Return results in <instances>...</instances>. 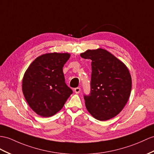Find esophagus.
<instances>
[{
    "instance_id": "1",
    "label": "esophagus",
    "mask_w": 154,
    "mask_h": 154,
    "mask_svg": "<svg viewBox=\"0 0 154 154\" xmlns=\"http://www.w3.org/2000/svg\"><path fill=\"white\" fill-rule=\"evenodd\" d=\"M80 91H81V89L80 88H76L74 89V92L76 93H79L80 92Z\"/></svg>"
}]
</instances>
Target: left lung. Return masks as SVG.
Masks as SVG:
<instances>
[{"instance_id":"left-lung-1","label":"left lung","mask_w":154,"mask_h":154,"mask_svg":"<svg viewBox=\"0 0 154 154\" xmlns=\"http://www.w3.org/2000/svg\"><path fill=\"white\" fill-rule=\"evenodd\" d=\"M80 56L92 61L91 91L84 97L86 108L98 120H108L123 110L129 98V71L120 60L102 48L88 50Z\"/></svg>"}]
</instances>
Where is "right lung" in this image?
<instances>
[{
	"mask_svg": "<svg viewBox=\"0 0 154 154\" xmlns=\"http://www.w3.org/2000/svg\"><path fill=\"white\" fill-rule=\"evenodd\" d=\"M70 56L56 52L43 54L34 60L24 74L22 90L25 100L42 117H50L61 110L72 93L63 72Z\"/></svg>",
	"mask_w": 154,
	"mask_h": 154,
	"instance_id": "obj_1",
	"label": "right lung"
}]
</instances>
